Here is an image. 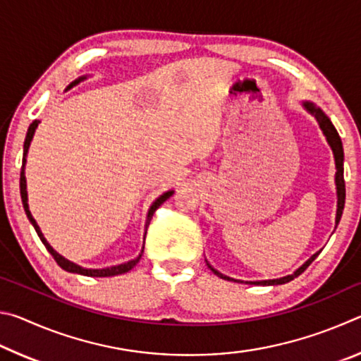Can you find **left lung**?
I'll list each match as a JSON object with an SVG mask.
<instances>
[{"mask_svg":"<svg viewBox=\"0 0 361 361\" xmlns=\"http://www.w3.org/2000/svg\"><path fill=\"white\" fill-rule=\"evenodd\" d=\"M302 106L307 109V111L314 116V118L317 119V122H319L320 129L323 130V135L326 137V142L328 145L331 146L333 149V154H334V162H336V189H338V212H336V226L339 224L341 221V216H342V210H344V204H345V183H344V149H342V142H341V137L338 130L334 129V126L331 124V121L328 119V116L322 111L320 108H317L312 102H304ZM317 256H319V253H315L310 256V258L304 262V264L298 269V271L295 274H291V276H286V277H282V279H276V280H261V282H247V283H256V285H282V283H286L290 282V280H293L298 276H301V274L307 269V266L312 262ZM209 264V262H207ZM209 267L212 269L213 272L216 274L218 277H221L224 280H234L231 277H226L223 276L221 272H218L216 269H213L210 264ZM237 282V280H235Z\"/></svg>","mask_w":361,"mask_h":361,"instance_id":"8db88e82","label":"left lung"}]
</instances>
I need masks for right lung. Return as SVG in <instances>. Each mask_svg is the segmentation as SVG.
<instances>
[{
    "label": "right lung",
    "mask_w": 361,
    "mask_h": 361,
    "mask_svg": "<svg viewBox=\"0 0 361 361\" xmlns=\"http://www.w3.org/2000/svg\"><path fill=\"white\" fill-rule=\"evenodd\" d=\"M82 79H85V78H79V79H76V81H73V82L68 85V89L73 87V85H76L78 82H81ZM38 124H39V121H33L32 124H30V127H28V132H27V137H25V143H23V161H22V172H20V197H22V204H23V209H25L27 218L30 219V223L33 224L36 234H38L41 242L44 243V247L47 248V252L52 255V258L56 259L57 264H59L60 267H62L63 271H66V272L81 274V276H87V277H113V276H119V274L129 272L130 269H133V266H137V262L140 261V258H142L143 250H142V253H140L135 259L127 261V262H124V264H118V266H111V267H105V269H85V267L78 266V264H75V262H71V261H68L66 258H63L62 255H59V253L56 252V250H54L51 245H49L47 240L44 239V235H42V232H41V229H39L38 223L35 221V218L32 216V213H30V209H28L27 180H25V162H27L25 157H27L30 143H32L33 135H35V130H36V127H38ZM172 194H173V191H167V192H164V194L161 195V197H157V199L154 200V204L151 205V209H149V212H148V218H146V226H145L146 229H148L149 221H151L152 215H154V212H156V210L159 209V207H161L164 202H166V200H167ZM145 235H146V232H145ZM143 248H145V247H143Z\"/></svg>",
    "instance_id": "1"
}]
</instances>
